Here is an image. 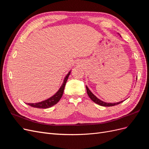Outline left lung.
<instances>
[{"label":"left lung","mask_w":149,"mask_h":149,"mask_svg":"<svg viewBox=\"0 0 149 149\" xmlns=\"http://www.w3.org/2000/svg\"><path fill=\"white\" fill-rule=\"evenodd\" d=\"M86 91H87L88 95L89 96L90 99H91V100L93 102L97 104L98 105H100V106H105V107H110V106H113L118 105V104H119L123 102L124 101H120V102H114V103L105 102H104V101H102L100 100H99V99L96 96H94V94L91 92V91H90L89 89L87 86H86Z\"/></svg>","instance_id":"8db88e82"}]
</instances>
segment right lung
Here are the masks:
<instances>
[{
	"label": "right lung",
	"mask_w": 149,
	"mask_h": 149,
	"mask_svg": "<svg viewBox=\"0 0 149 149\" xmlns=\"http://www.w3.org/2000/svg\"><path fill=\"white\" fill-rule=\"evenodd\" d=\"M70 73L71 71H70L69 73H68V74L66 76V77L64 79L63 83L61 86L60 87L59 90H58V91L54 94L53 96L48 98V100L43 101L42 102H37V103H28L27 104L31 107L40 108V109H46V108H49L54 105H55L56 104H57L58 102L60 100V99L63 96L64 89L65 87V84L67 81V79L68 78L70 74Z\"/></svg>",
	"instance_id": "add662e5"
}]
</instances>
